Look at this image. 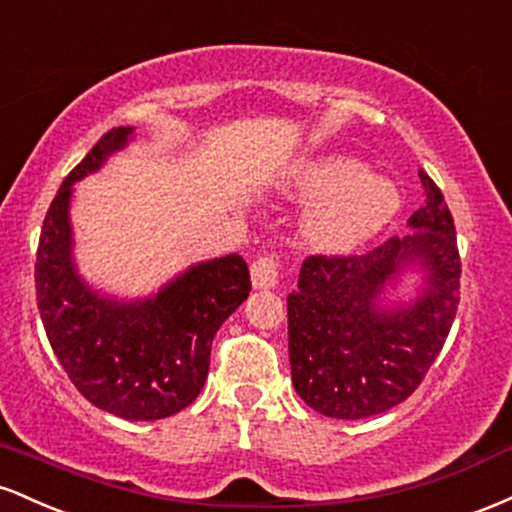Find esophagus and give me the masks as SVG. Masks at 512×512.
I'll return each instance as SVG.
<instances>
[{"mask_svg": "<svg viewBox=\"0 0 512 512\" xmlns=\"http://www.w3.org/2000/svg\"><path fill=\"white\" fill-rule=\"evenodd\" d=\"M250 276L255 289H274L279 284V260L272 255L257 257L250 267Z\"/></svg>", "mask_w": 512, "mask_h": 512, "instance_id": "34e87169", "label": "esophagus"}]
</instances>
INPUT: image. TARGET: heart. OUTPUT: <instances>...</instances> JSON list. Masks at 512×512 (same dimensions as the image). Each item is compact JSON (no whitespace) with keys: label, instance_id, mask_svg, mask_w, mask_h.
<instances>
[{"label":"heart","instance_id":"obj_1","mask_svg":"<svg viewBox=\"0 0 512 512\" xmlns=\"http://www.w3.org/2000/svg\"><path fill=\"white\" fill-rule=\"evenodd\" d=\"M296 195L315 202L303 219V238L320 252H351L395 219L399 195L390 180L363 173L351 156L305 163L293 182Z\"/></svg>","mask_w":512,"mask_h":512}]
</instances>
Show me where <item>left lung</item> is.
I'll list each match as a JSON object with an SVG mask.
<instances>
[{
    "label": "left lung",
    "instance_id": "obj_1",
    "mask_svg": "<svg viewBox=\"0 0 512 512\" xmlns=\"http://www.w3.org/2000/svg\"><path fill=\"white\" fill-rule=\"evenodd\" d=\"M426 204L411 233L366 255L303 262L289 293L293 387L332 419H366L404 402L436 361L460 303V252L443 192L419 170ZM416 273L411 299L398 298Z\"/></svg>",
    "mask_w": 512,
    "mask_h": 512
}]
</instances>
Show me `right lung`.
Here are the masks:
<instances>
[{
	"instance_id": "obj_1",
	"label": "right lung",
	"mask_w": 512,
	"mask_h": 512,
	"mask_svg": "<svg viewBox=\"0 0 512 512\" xmlns=\"http://www.w3.org/2000/svg\"><path fill=\"white\" fill-rule=\"evenodd\" d=\"M134 139L115 127L57 190L35 260V293L57 361L88 402L127 421L166 419L190 407L209 373L214 334L248 298L240 255L197 262L144 298L101 293L79 274L69 219L74 182L101 170Z\"/></svg>"
}]
</instances>
